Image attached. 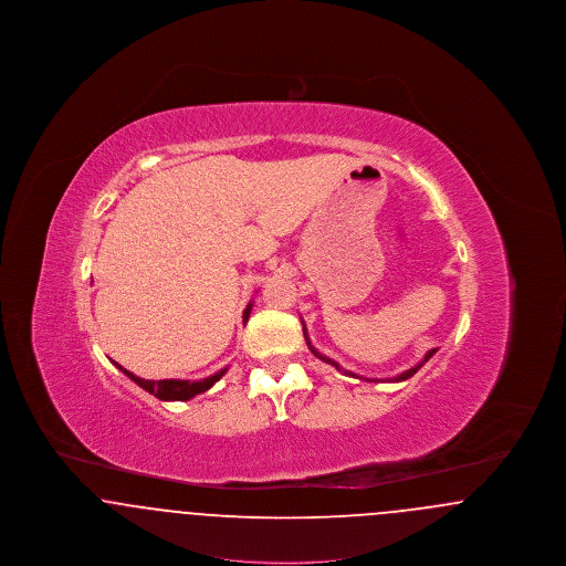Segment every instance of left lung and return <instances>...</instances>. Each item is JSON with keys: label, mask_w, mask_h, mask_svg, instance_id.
Returning a JSON list of instances; mask_svg holds the SVG:
<instances>
[{"label": "left lung", "mask_w": 566, "mask_h": 566, "mask_svg": "<svg viewBox=\"0 0 566 566\" xmlns=\"http://www.w3.org/2000/svg\"><path fill=\"white\" fill-rule=\"evenodd\" d=\"M303 335H305V342H307V346H310V350L314 352V354H316V356H318V358H321V360H324V363H328V365H333V367H337V369H339V371H344V369H342V367H339V365H337V363H335V360H331V358H326V356H323V354H321V352L316 350V348H314V346H312V342H310V337H307V328H305V324H303ZM434 352H437V348H432V350L427 352V354H424V358H422V360H420V363H418V365H416V367H411V369H407V371H403V374H399V376H397V377H388V379H365V377H360V379H365V381H403V379H409V377L413 376V374H416V371H418V369H420V367H422V365H424V363H427V360H429V358H431V356H432V354H434ZM344 374H346V376L358 377V376H354V374H352V371H344Z\"/></svg>", "instance_id": "8db88e82"}]
</instances>
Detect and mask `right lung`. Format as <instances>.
Returning a JSON list of instances; mask_svg holds the SVG:
<instances>
[{"mask_svg": "<svg viewBox=\"0 0 566 566\" xmlns=\"http://www.w3.org/2000/svg\"><path fill=\"white\" fill-rule=\"evenodd\" d=\"M250 310H252V303H248V307L243 310V321H248ZM114 365L129 379H134L137 386H142L146 392L155 395L161 401H189L192 397L210 390L216 381L227 374V369H220L214 376L199 379V381H189V379H142V377L135 376L132 371L123 369L118 363H114Z\"/></svg>", "mask_w": 566, "mask_h": 566, "instance_id": "obj_1", "label": "right lung"}]
</instances>
